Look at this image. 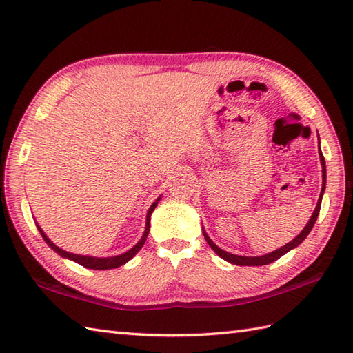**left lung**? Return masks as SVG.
<instances>
[{"mask_svg": "<svg viewBox=\"0 0 353 353\" xmlns=\"http://www.w3.org/2000/svg\"><path fill=\"white\" fill-rule=\"evenodd\" d=\"M320 161H321V167H323V186H321V192H320V199H319V201H317V206H316V211H314V214L311 215V219H310V221H308V224H306L305 226V229L301 232V234H299L294 239H292V241H290L288 244H285L283 247H281V249H277V250H274V252H272V253H268V254H264V256H238V254H232V253H228V252H224V250H221L219 245H215L214 243H212V239L209 238L205 232H203V235H205V238H206V241H208V244L212 247V250L219 254V256H221L223 259H226L228 262H230V264H235V265H267V264H272L273 261H276V259H279L281 256H283L285 253L287 252H290L291 249H294V247H297L299 244H301L303 239L308 236V234L311 232V229H312V226L314 224H316V220H317V216H319V212H320V206H321V197H323V192H325V185H326V163H325V157H323V154H321V150H320Z\"/></svg>", "mask_w": 353, "mask_h": 353, "instance_id": "1", "label": "left lung"}]
</instances>
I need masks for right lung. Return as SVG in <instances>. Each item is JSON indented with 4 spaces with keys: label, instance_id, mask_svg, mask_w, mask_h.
<instances>
[{
    "label": "right lung",
    "instance_id": "right-lung-1",
    "mask_svg": "<svg viewBox=\"0 0 353 353\" xmlns=\"http://www.w3.org/2000/svg\"><path fill=\"white\" fill-rule=\"evenodd\" d=\"M157 201H159V199H157L154 203L150 206V209H148V214H147V223H145V230H144V235H142V238L139 239V243L133 247V249H130L129 252H125V253H123V254H119V256H112V258H92V256H81V254H74V253H70V252H65V250H62V249H59L57 245H54L52 244L50 239L47 238V235L43 234L42 232V229L41 228H37L39 229V232H41V235H42V238L45 239V241H47V244L51 247L52 250L54 252H57L59 254H61V256H65V258H70V259H72V261H76L77 264H80V265H83V267H86V268H92V270H109V268H117V267H119V265H123V264H125L127 261H130L134 254H137L138 252H139V249L142 245H144V243H145V239H147V235H148V230H150V216H152V212L154 211V208H156V205H157Z\"/></svg>",
    "mask_w": 353,
    "mask_h": 353
}]
</instances>
